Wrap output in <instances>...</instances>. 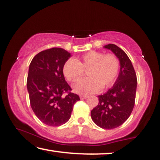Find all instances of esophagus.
<instances>
[{
    "label": "esophagus",
    "instance_id": "esophagus-1",
    "mask_svg": "<svg viewBox=\"0 0 160 160\" xmlns=\"http://www.w3.org/2000/svg\"><path fill=\"white\" fill-rule=\"evenodd\" d=\"M88 98V96L87 95H80V99H87Z\"/></svg>",
    "mask_w": 160,
    "mask_h": 160
}]
</instances>
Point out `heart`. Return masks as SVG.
<instances>
[{
	"mask_svg": "<svg viewBox=\"0 0 160 160\" xmlns=\"http://www.w3.org/2000/svg\"><path fill=\"white\" fill-rule=\"evenodd\" d=\"M87 70L89 77L78 80L73 85L76 93L90 94L107 89L114 84L120 71V61L115 55L90 51L75 60L68 59L63 66V73L69 82H75Z\"/></svg>",
	"mask_w": 160,
	"mask_h": 160,
	"instance_id": "b5f03b06",
	"label": "heart"
}]
</instances>
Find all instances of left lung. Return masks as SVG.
<instances>
[{
	"label": "left lung",
	"instance_id": "1",
	"mask_svg": "<svg viewBox=\"0 0 160 160\" xmlns=\"http://www.w3.org/2000/svg\"><path fill=\"white\" fill-rule=\"evenodd\" d=\"M119 59L118 77L112 87L98 96L99 103L91 111L92 119L104 129H113L123 123L130 116L135 104L137 78L128 55L114 44L104 46Z\"/></svg>",
	"mask_w": 160,
	"mask_h": 160
}]
</instances>
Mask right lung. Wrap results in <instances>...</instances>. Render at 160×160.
Returning a JSON list of instances; mask_svg holds the SVG:
<instances>
[{"mask_svg":"<svg viewBox=\"0 0 160 160\" xmlns=\"http://www.w3.org/2000/svg\"><path fill=\"white\" fill-rule=\"evenodd\" d=\"M71 56L63 48H52L37 54L29 65L27 87L30 105L36 116L48 126L66 123L74 104L80 100L71 92L63 73L65 62Z\"/></svg>","mask_w":160,"mask_h":160,"instance_id":"obj_1","label":"right lung"}]
</instances>
